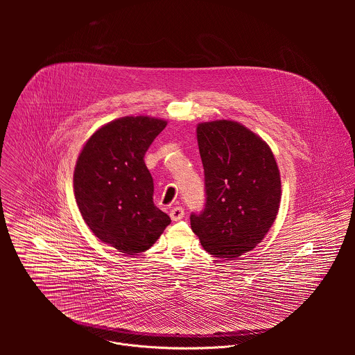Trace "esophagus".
<instances>
[{
	"label": "esophagus",
	"instance_id": "34e87169",
	"mask_svg": "<svg viewBox=\"0 0 355 355\" xmlns=\"http://www.w3.org/2000/svg\"><path fill=\"white\" fill-rule=\"evenodd\" d=\"M169 216H171V218L173 221H179V220H182L184 217V209L182 206H175V207L171 209Z\"/></svg>",
	"mask_w": 355,
	"mask_h": 355
}]
</instances>
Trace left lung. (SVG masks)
<instances>
[{"label":"left lung","instance_id":"obj_1","mask_svg":"<svg viewBox=\"0 0 355 355\" xmlns=\"http://www.w3.org/2000/svg\"><path fill=\"white\" fill-rule=\"evenodd\" d=\"M206 202L191 213V230L203 249L223 259L253 250L276 220L280 173L269 146L236 121L197 127Z\"/></svg>","mask_w":355,"mask_h":355}]
</instances>
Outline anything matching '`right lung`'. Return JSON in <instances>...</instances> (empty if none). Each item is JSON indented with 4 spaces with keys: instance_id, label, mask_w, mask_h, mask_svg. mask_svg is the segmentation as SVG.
Listing matches in <instances>:
<instances>
[{
    "instance_id": "add662e5",
    "label": "right lung",
    "mask_w": 355,
    "mask_h": 355,
    "mask_svg": "<svg viewBox=\"0 0 355 355\" xmlns=\"http://www.w3.org/2000/svg\"><path fill=\"white\" fill-rule=\"evenodd\" d=\"M166 121L127 116L96 131L79 154L75 198L93 234L120 253L150 249L171 218L153 202L145 154Z\"/></svg>"
}]
</instances>
